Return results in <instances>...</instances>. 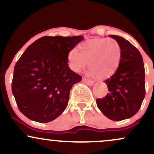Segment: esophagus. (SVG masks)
<instances>
[{
  "label": "esophagus",
  "instance_id": "1",
  "mask_svg": "<svg viewBox=\"0 0 154 154\" xmlns=\"http://www.w3.org/2000/svg\"><path fill=\"white\" fill-rule=\"evenodd\" d=\"M82 82H84L85 84H86L87 85H89V86H92L93 84H94V82H93V81L85 78V77H83L82 78Z\"/></svg>",
  "mask_w": 154,
  "mask_h": 154
}]
</instances>
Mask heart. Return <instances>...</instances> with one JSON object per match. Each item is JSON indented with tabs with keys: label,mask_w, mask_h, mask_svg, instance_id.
<instances>
[{
	"label": "heart",
	"mask_w": 154,
	"mask_h": 154,
	"mask_svg": "<svg viewBox=\"0 0 154 154\" xmlns=\"http://www.w3.org/2000/svg\"><path fill=\"white\" fill-rule=\"evenodd\" d=\"M122 58L120 44L112 38H95L79 45L78 52L70 51L67 56L70 69L75 72L84 69L88 63V75L104 79L114 75Z\"/></svg>",
	"instance_id": "b5f03b06"
}]
</instances>
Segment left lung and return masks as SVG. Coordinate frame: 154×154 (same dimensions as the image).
Listing matches in <instances>:
<instances>
[{"label":"left lung","instance_id":"obj_1","mask_svg":"<svg viewBox=\"0 0 154 154\" xmlns=\"http://www.w3.org/2000/svg\"><path fill=\"white\" fill-rule=\"evenodd\" d=\"M109 37L120 44L122 58L116 72L104 81L109 93L104 98L96 99V103L107 118L121 121L135 115L144 99V63L140 51L128 40L118 35Z\"/></svg>","mask_w":154,"mask_h":154}]
</instances>
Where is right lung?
Wrapping results in <instances>:
<instances>
[{
  "mask_svg": "<svg viewBox=\"0 0 154 154\" xmlns=\"http://www.w3.org/2000/svg\"><path fill=\"white\" fill-rule=\"evenodd\" d=\"M82 36H45L32 43L14 66L12 93L32 121H53L66 109L72 86L82 79L68 66L69 53Z\"/></svg>",
  "mask_w": 154,
  "mask_h": 154,
  "instance_id": "1",
  "label": "right lung"
}]
</instances>
